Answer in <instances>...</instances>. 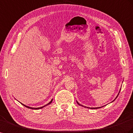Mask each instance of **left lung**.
Masks as SVG:
<instances>
[{
    "label": "left lung",
    "instance_id": "8db88e82",
    "mask_svg": "<svg viewBox=\"0 0 133 133\" xmlns=\"http://www.w3.org/2000/svg\"><path fill=\"white\" fill-rule=\"evenodd\" d=\"M120 90H121V88H120V91H119V93H118V95H117V96L116 97V98H115V99L113 101H114L116 99V98L117 97H118V95H119V93H120ZM112 101V102H113ZM77 103L79 105V106H82V107H87V108H88V109H99V108H101V107H85V106H83V105H81V104L79 103H78V102L77 101ZM103 107V106H102Z\"/></svg>",
    "mask_w": 133,
    "mask_h": 133
}]
</instances>
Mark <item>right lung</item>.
I'll return each mask as SVG.
<instances>
[{"mask_svg":"<svg viewBox=\"0 0 133 133\" xmlns=\"http://www.w3.org/2000/svg\"><path fill=\"white\" fill-rule=\"evenodd\" d=\"M52 99L51 100V101H50L49 103H48V104H46V105H45V106H42V107H36V108H35V107H29V106H26V105H24V104H23L22 103H21V104H22V105H23L24 106H25V107H27V108H28V109H34V110H38V109H42V108H44V107H45V106H48V105H50V103H51V102H52Z\"/></svg>","mask_w":133,"mask_h":133,"instance_id":"add662e5","label":"right lung"}]
</instances>
